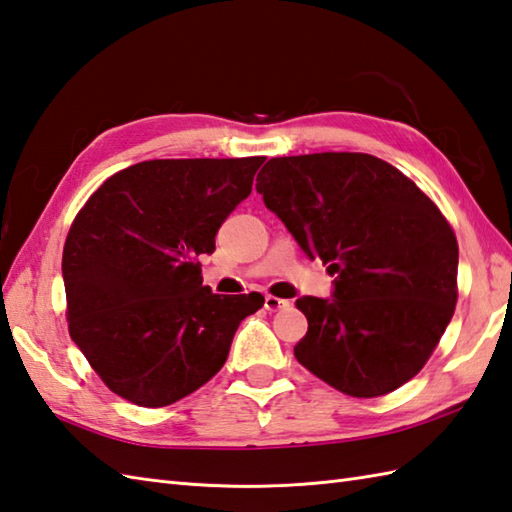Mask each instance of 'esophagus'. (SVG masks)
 <instances>
[{
	"label": "esophagus",
	"mask_w": 512,
	"mask_h": 512,
	"mask_svg": "<svg viewBox=\"0 0 512 512\" xmlns=\"http://www.w3.org/2000/svg\"><path fill=\"white\" fill-rule=\"evenodd\" d=\"M289 306H291L289 300L276 298V295H267V298H265V309L267 311H282V309H289Z\"/></svg>",
	"instance_id": "obj_1"
}]
</instances>
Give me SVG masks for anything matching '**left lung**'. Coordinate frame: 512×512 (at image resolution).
I'll return each mask as SVG.
<instances>
[{
  "label": "left lung",
  "mask_w": 512,
  "mask_h": 512,
  "mask_svg": "<svg viewBox=\"0 0 512 512\" xmlns=\"http://www.w3.org/2000/svg\"><path fill=\"white\" fill-rule=\"evenodd\" d=\"M256 181L304 254L335 274L333 300H295L309 320L295 359L357 399L416 377L458 302V241L436 203L368 153L274 157Z\"/></svg>",
  "instance_id": "left-lung-1"
}]
</instances>
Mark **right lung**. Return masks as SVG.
Returning a JSON list of instances; mask_svg holds the SVG:
<instances>
[{
  "instance_id": "right-lung-1",
  "label": "right lung",
  "mask_w": 512,
  "mask_h": 512,
  "mask_svg": "<svg viewBox=\"0 0 512 512\" xmlns=\"http://www.w3.org/2000/svg\"><path fill=\"white\" fill-rule=\"evenodd\" d=\"M265 157L151 160L111 175L67 232V328L111 392L166 407L199 390L260 293L203 287L199 256L249 197Z\"/></svg>"
}]
</instances>
